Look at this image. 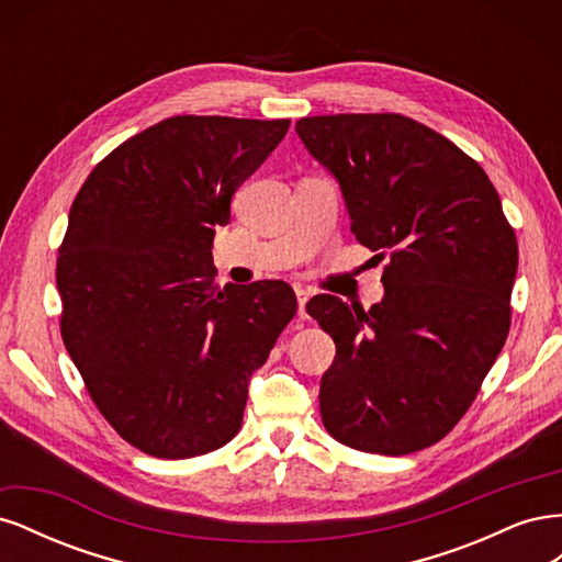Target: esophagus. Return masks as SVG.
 I'll return each instance as SVG.
<instances>
[{"label": "esophagus", "instance_id": "obj_1", "mask_svg": "<svg viewBox=\"0 0 562 562\" xmlns=\"http://www.w3.org/2000/svg\"><path fill=\"white\" fill-rule=\"evenodd\" d=\"M295 295H297V314H300V318H307V312H304V307H307V302H310V293L304 291V288H295Z\"/></svg>", "mask_w": 562, "mask_h": 562}]
</instances>
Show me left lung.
<instances>
[{
    "mask_svg": "<svg viewBox=\"0 0 562 562\" xmlns=\"http://www.w3.org/2000/svg\"><path fill=\"white\" fill-rule=\"evenodd\" d=\"M310 155L337 180L361 246L389 252L368 312L316 295L307 312L337 347L321 419L349 448L407 454L469 411L512 326L518 244L483 168L401 114L304 116Z\"/></svg>",
    "mask_w": 562,
    "mask_h": 562,
    "instance_id": "obj_1",
    "label": "left lung"
}]
</instances>
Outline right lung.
Masks as SVG:
<instances>
[{"mask_svg":"<svg viewBox=\"0 0 562 562\" xmlns=\"http://www.w3.org/2000/svg\"><path fill=\"white\" fill-rule=\"evenodd\" d=\"M291 122L171 116L100 161L58 250L60 333L114 431L161 459L223 448L295 316L283 281L220 288L215 227Z\"/></svg>","mask_w":562,"mask_h":562,"instance_id":"right-lung-1","label":"right lung"}]
</instances>
